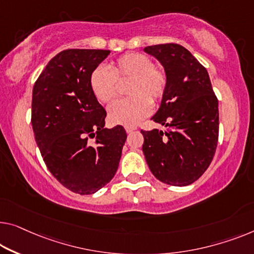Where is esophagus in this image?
I'll use <instances>...</instances> for the list:
<instances>
[{
    "label": "esophagus",
    "mask_w": 254,
    "mask_h": 254,
    "mask_svg": "<svg viewBox=\"0 0 254 254\" xmlns=\"http://www.w3.org/2000/svg\"><path fill=\"white\" fill-rule=\"evenodd\" d=\"M135 130H137V127H126L127 133H131V132H133Z\"/></svg>",
    "instance_id": "esophagus-1"
}]
</instances>
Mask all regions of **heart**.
Wrapping results in <instances>:
<instances>
[{"mask_svg": "<svg viewBox=\"0 0 254 254\" xmlns=\"http://www.w3.org/2000/svg\"><path fill=\"white\" fill-rule=\"evenodd\" d=\"M130 81L127 93L130 98L119 100L108 108L112 123L132 127L149 114L151 103L162 99L168 84L163 68L154 65L149 57L141 54L124 55L111 69L98 66L90 76L94 96L101 103H111L119 93V82Z\"/></svg>", "mask_w": 254, "mask_h": 254, "instance_id": "heart-1", "label": "heart"}]
</instances>
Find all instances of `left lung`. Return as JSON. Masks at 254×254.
<instances>
[{
    "mask_svg": "<svg viewBox=\"0 0 254 254\" xmlns=\"http://www.w3.org/2000/svg\"><path fill=\"white\" fill-rule=\"evenodd\" d=\"M163 66L168 84L151 117L166 127L141 131L151 173L171 186H188L209 168L219 134L218 100L207 70L186 48L158 44L143 49Z\"/></svg>",
    "mask_w": 254,
    "mask_h": 254,
    "instance_id": "left-lung-1",
    "label": "left lung"
}]
</instances>
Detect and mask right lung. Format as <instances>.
<instances>
[{"instance_id": "obj_1", "label": "right lung", "mask_w": 254, "mask_h": 254, "mask_svg": "<svg viewBox=\"0 0 254 254\" xmlns=\"http://www.w3.org/2000/svg\"><path fill=\"white\" fill-rule=\"evenodd\" d=\"M109 54L93 49L59 52L33 89L37 147L52 176L81 195L94 194L113 179L127 140L123 127L105 128L107 114L90 85L91 73Z\"/></svg>"}]
</instances>
